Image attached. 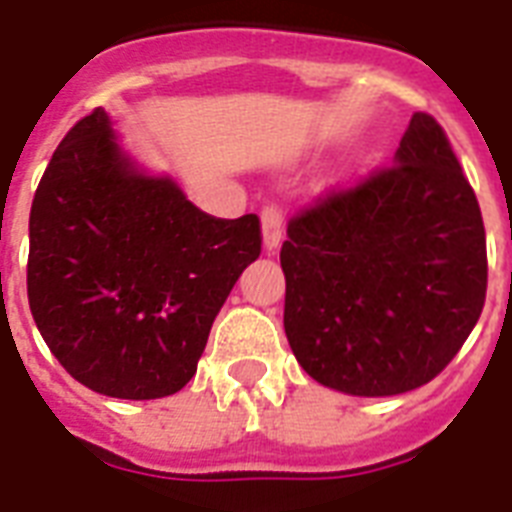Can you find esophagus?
<instances>
[{
  "label": "esophagus",
  "instance_id": "esophagus-1",
  "mask_svg": "<svg viewBox=\"0 0 512 512\" xmlns=\"http://www.w3.org/2000/svg\"><path fill=\"white\" fill-rule=\"evenodd\" d=\"M260 220H263V247L273 252L284 236V209L279 204H268V207H263Z\"/></svg>",
  "mask_w": 512,
  "mask_h": 512
}]
</instances>
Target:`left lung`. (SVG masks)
I'll return each mask as SVG.
<instances>
[{"mask_svg":"<svg viewBox=\"0 0 512 512\" xmlns=\"http://www.w3.org/2000/svg\"><path fill=\"white\" fill-rule=\"evenodd\" d=\"M284 332L313 380L398 396L457 356L486 300L481 207L444 127L414 114L396 159L297 212Z\"/></svg>","mask_w":512,"mask_h":512,"instance_id":"8db88e82","label":"left lung"}]
</instances>
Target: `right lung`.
Listing matches in <instances>:
<instances>
[{"label": "right lung", "instance_id": "obj_1", "mask_svg": "<svg viewBox=\"0 0 512 512\" xmlns=\"http://www.w3.org/2000/svg\"><path fill=\"white\" fill-rule=\"evenodd\" d=\"M260 217H212L124 154L95 108L55 148L28 220V305L74 380L111 398L172 396L260 257Z\"/></svg>", "mask_w": 512, "mask_h": 512}]
</instances>
